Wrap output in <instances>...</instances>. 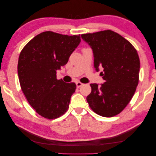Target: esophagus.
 Instances as JSON below:
<instances>
[{
  "mask_svg": "<svg viewBox=\"0 0 156 156\" xmlns=\"http://www.w3.org/2000/svg\"><path fill=\"white\" fill-rule=\"evenodd\" d=\"M76 87H77V88H80V87H81V86L83 85V83H81V82H80V81H77V82L76 83Z\"/></svg>",
  "mask_w": 156,
  "mask_h": 156,
  "instance_id": "esophagus-1",
  "label": "esophagus"
}]
</instances>
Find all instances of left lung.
Returning a JSON list of instances; mask_svg holds the SVG:
<instances>
[{
  "instance_id": "1",
  "label": "left lung",
  "mask_w": 156,
  "mask_h": 156,
  "mask_svg": "<svg viewBox=\"0 0 156 156\" xmlns=\"http://www.w3.org/2000/svg\"><path fill=\"white\" fill-rule=\"evenodd\" d=\"M91 47L94 66L105 81L101 86L91 83L86 99L99 115L111 117L123 111L131 101L139 82L140 63L133 45L112 30L81 34Z\"/></svg>"
}]
</instances>
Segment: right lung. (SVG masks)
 Here are the masks:
<instances>
[{"label": "right lung", "instance_id": "add662e5", "mask_svg": "<svg viewBox=\"0 0 156 156\" xmlns=\"http://www.w3.org/2000/svg\"><path fill=\"white\" fill-rule=\"evenodd\" d=\"M80 41V34L43 32L30 40L20 53V88L30 106L45 118H58L68 111L76 86L57 80V71L67 63Z\"/></svg>", "mask_w": 156, "mask_h": 156}]
</instances>
